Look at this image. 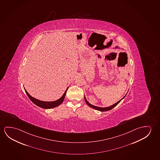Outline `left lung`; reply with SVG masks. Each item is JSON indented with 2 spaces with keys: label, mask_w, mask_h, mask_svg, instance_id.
I'll return each mask as SVG.
<instances>
[{
  "label": "left lung",
  "mask_w": 160,
  "mask_h": 160,
  "mask_svg": "<svg viewBox=\"0 0 160 160\" xmlns=\"http://www.w3.org/2000/svg\"><path fill=\"white\" fill-rule=\"evenodd\" d=\"M127 94V93H126ZM126 94L124 96L123 98H121V100H120L119 101H118L117 102H116L115 103H114L112 105H111V106H108V107H105V108H101V107H98V106H94V105H91V103H89V102L88 101V100H86V97L84 95V98H85V102H86V103H87V105H88V106H90V108H93V109H95L96 110L100 111H106L110 110H111L112 108H113L114 107H115L120 102L123 98H125V97L126 95Z\"/></svg>",
  "instance_id": "8db88e82"
}]
</instances>
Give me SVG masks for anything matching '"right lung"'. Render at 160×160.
Wrapping results in <instances>:
<instances>
[{
	"label": "right lung",
	"mask_w": 160,
	"mask_h": 160,
	"mask_svg": "<svg viewBox=\"0 0 160 160\" xmlns=\"http://www.w3.org/2000/svg\"><path fill=\"white\" fill-rule=\"evenodd\" d=\"M68 88H69V87L67 88L66 91H65L64 94L62 95V96L60 98L58 99L57 100L54 101H41V100H39L34 98H33V97L31 96L29 93L27 91L25 90V88L24 90L28 96L30 98V100L32 101V102L35 104L36 105L39 106L40 108H45V109H49V108H54L55 107L59 106L63 102L64 98H65V95H66V93H67V90L68 89Z\"/></svg>",
	"instance_id": "1"
}]
</instances>
